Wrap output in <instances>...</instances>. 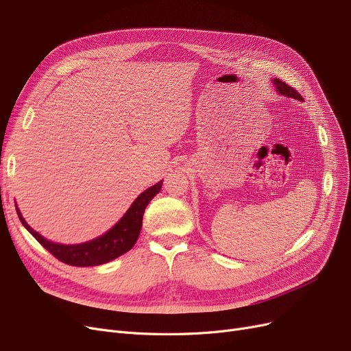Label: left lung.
Returning a JSON list of instances; mask_svg holds the SVG:
<instances>
[{
	"instance_id": "8db88e82",
	"label": "left lung",
	"mask_w": 351,
	"mask_h": 351,
	"mask_svg": "<svg viewBox=\"0 0 351 351\" xmlns=\"http://www.w3.org/2000/svg\"><path fill=\"white\" fill-rule=\"evenodd\" d=\"M274 84H276L277 91H278L280 95L287 96V97H293V99H297V100H302V97L298 95V91H297L294 87H291V86H288L287 83H284L282 80L276 79V80H274Z\"/></svg>"
}]
</instances>
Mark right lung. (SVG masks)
<instances>
[{"mask_svg": "<svg viewBox=\"0 0 351 351\" xmlns=\"http://www.w3.org/2000/svg\"><path fill=\"white\" fill-rule=\"evenodd\" d=\"M162 182L163 180L158 182L156 185L150 186L136 197V201L128 209L123 218H121L110 231L93 241L77 243V245H63V243H56L43 238L38 232H36L28 226L17 206H15V209H17L19 218L21 223L25 226V230L51 255H54L58 261L73 267H95L109 263L133 248L142 230L145 209L147 204L154 199V196L159 193L162 188Z\"/></svg>", "mask_w": 351, "mask_h": 351, "instance_id": "1", "label": "right lung"}]
</instances>
